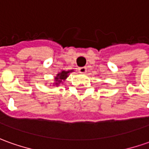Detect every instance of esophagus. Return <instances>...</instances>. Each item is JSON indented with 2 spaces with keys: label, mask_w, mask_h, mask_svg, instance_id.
<instances>
[{
  "label": "esophagus",
  "mask_w": 149,
  "mask_h": 149,
  "mask_svg": "<svg viewBox=\"0 0 149 149\" xmlns=\"http://www.w3.org/2000/svg\"><path fill=\"white\" fill-rule=\"evenodd\" d=\"M78 70L80 73H82V74H84V73H86V72L87 68H86V67H82V68H79Z\"/></svg>",
  "instance_id": "34e87169"
}]
</instances>
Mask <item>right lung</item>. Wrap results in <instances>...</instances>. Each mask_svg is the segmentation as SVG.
<instances>
[{
    "mask_svg": "<svg viewBox=\"0 0 149 149\" xmlns=\"http://www.w3.org/2000/svg\"><path fill=\"white\" fill-rule=\"evenodd\" d=\"M74 72V70H62L60 72H58L57 74V76L54 77V82L53 83V86H60V84H63V81H65V80L67 79V77L69 76V73Z\"/></svg>",
    "mask_w": 149,
    "mask_h": 149,
    "instance_id": "right-lung-1",
    "label": "right lung"
}]
</instances>
